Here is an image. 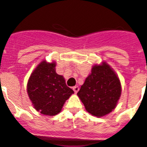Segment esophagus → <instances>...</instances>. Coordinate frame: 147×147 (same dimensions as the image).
Listing matches in <instances>:
<instances>
[{
	"mask_svg": "<svg viewBox=\"0 0 147 147\" xmlns=\"http://www.w3.org/2000/svg\"><path fill=\"white\" fill-rule=\"evenodd\" d=\"M72 89H73L74 92H75V94H77V93L78 92V90H79V87H78V86H75L72 88Z\"/></svg>",
	"mask_w": 147,
	"mask_h": 147,
	"instance_id": "34e87169",
	"label": "esophagus"
}]
</instances>
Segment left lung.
<instances>
[{
    "mask_svg": "<svg viewBox=\"0 0 147 147\" xmlns=\"http://www.w3.org/2000/svg\"><path fill=\"white\" fill-rule=\"evenodd\" d=\"M121 83L117 74L103 61L93 66L77 95L86 111L96 117L110 113L117 106L121 95Z\"/></svg>",
    "mask_w": 147,
    "mask_h": 147,
    "instance_id": "obj_1",
    "label": "left lung"
}]
</instances>
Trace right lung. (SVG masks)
<instances>
[{
	"label": "right lung",
	"mask_w": 147,
	"mask_h": 147,
	"mask_svg": "<svg viewBox=\"0 0 147 147\" xmlns=\"http://www.w3.org/2000/svg\"><path fill=\"white\" fill-rule=\"evenodd\" d=\"M56 62L42 61L27 82V90L34 108L42 115L53 116L61 111L74 91L66 85L62 75L56 72Z\"/></svg>",
	"instance_id": "add662e5"
}]
</instances>
